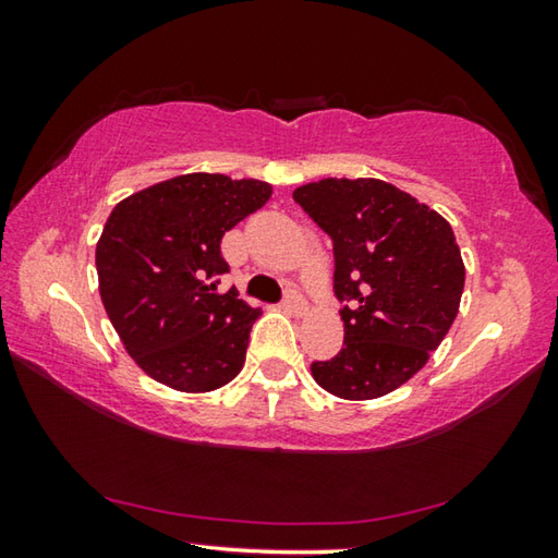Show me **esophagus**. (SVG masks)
Returning a JSON list of instances; mask_svg holds the SVG:
<instances>
[{
    "instance_id": "34e87169",
    "label": "esophagus",
    "mask_w": 558,
    "mask_h": 558,
    "mask_svg": "<svg viewBox=\"0 0 558 558\" xmlns=\"http://www.w3.org/2000/svg\"><path fill=\"white\" fill-rule=\"evenodd\" d=\"M282 307L290 310V313H295V315H302L307 310V302H305V298L300 295L298 290H288L286 300H282Z\"/></svg>"
}]
</instances>
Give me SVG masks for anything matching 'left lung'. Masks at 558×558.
Masks as SVG:
<instances>
[{
	"label": "left lung",
	"mask_w": 558,
	"mask_h": 558,
	"mask_svg": "<svg viewBox=\"0 0 558 558\" xmlns=\"http://www.w3.org/2000/svg\"><path fill=\"white\" fill-rule=\"evenodd\" d=\"M335 245L344 347L313 362L315 381L347 401L391 393L448 335L465 288L450 223L381 179H319L292 192Z\"/></svg>",
	"instance_id": "8db88e82"
}]
</instances>
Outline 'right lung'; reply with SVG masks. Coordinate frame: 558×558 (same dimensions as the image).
<instances>
[{"instance_id": "add662e5", "label": "right lung", "mask_w": 558, "mask_h": 558, "mask_svg": "<svg viewBox=\"0 0 558 558\" xmlns=\"http://www.w3.org/2000/svg\"><path fill=\"white\" fill-rule=\"evenodd\" d=\"M272 186L182 174L122 199L102 226L96 268L102 307L125 352L155 381L206 393L243 369L260 307L219 292L221 239L270 199Z\"/></svg>"}]
</instances>
